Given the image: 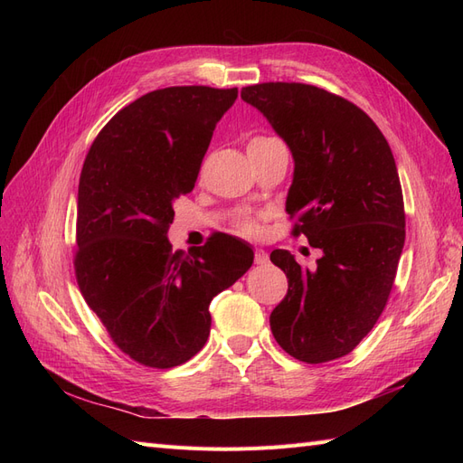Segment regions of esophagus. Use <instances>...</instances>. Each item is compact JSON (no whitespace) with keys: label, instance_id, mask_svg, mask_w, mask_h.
Here are the masks:
<instances>
[{"label":"esophagus","instance_id":"obj_1","mask_svg":"<svg viewBox=\"0 0 463 463\" xmlns=\"http://www.w3.org/2000/svg\"><path fill=\"white\" fill-rule=\"evenodd\" d=\"M266 262H269V253H264L262 249H257V250H255V264L264 266Z\"/></svg>","mask_w":463,"mask_h":463}]
</instances>
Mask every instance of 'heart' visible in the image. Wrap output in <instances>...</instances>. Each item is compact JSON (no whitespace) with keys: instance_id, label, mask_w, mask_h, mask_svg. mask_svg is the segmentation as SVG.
<instances>
[{"instance_id":"heart-1","label":"heart","mask_w":463,"mask_h":463,"mask_svg":"<svg viewBox=\"0 0 463 463\" xmlns=\"http://www.w3.org/2000/svg\"><path fill=\"white\" fill-rule=\"evenodd\" d=\"M266 141H270V137H255V138H250L249 145H259V143H266ZM235 228L241 233H255L259 230V223L253 218H243L235 223Z\"/></svg>"}]
</instances>
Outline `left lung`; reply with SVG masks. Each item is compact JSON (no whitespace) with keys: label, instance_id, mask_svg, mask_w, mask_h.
Wrapping results in <instances>:
<instances>
[{"label":"left lung","instance_id":"1","mask_svg":"<svg viewBox=\"0 0 463 463\" xmlns=\"http://www.w3.org/2000/svg\"><path fill=\"white\" fill-rule=\"evenodd\" d=\"M241 98L288 143L296 160L286 201L291 233L322 250L313 272L284 249L270 253L288 276L272 334L303 363L340 359L373 330L396 279L405 241L396 160L376 123L338 94L260 82Z\"/></svg>","mask_w":463,"mask_h":463}]
</instances>
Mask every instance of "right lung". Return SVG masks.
Wrapping results in <instances>:
<instances>
[{"instance_id":"obj_1","label":"right lung","mask_w":463,"mask_h":463,"mask_svg":"<svg viewBox=\"0 0 463 463\" xmlns=\"http://www.w3.org/2000/svg\"><path fill=\"white\" fill-rule=\"evenodd\" d=\"M237 89L167 87L119 109L98 133L79 179L75 276L125 355L172 369L199 354L210 301L253 264V250L213 235L172 250L174 201L193 191L216 123Z\"/></svg>"}]
</instances>
